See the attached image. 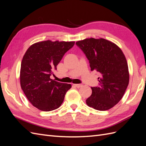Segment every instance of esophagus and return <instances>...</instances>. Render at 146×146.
<instances>
[{
    "mask_svg": "<svg viewBox=\"0 0 146 146\" xmlns=\"http://www.w3.org/2000/svg\"><path fill=\"white\" fill-rule=\"evenodd\" d=\"M74 85L75 87H76L77 88H80V87H82L83 86V85H82V84H74Z\"/></svg>",
    "mask_w": 146,
    "mask_h": 146,
    "instance_id": "34e87169",
    "label": "esophagus"
}]
</instances>
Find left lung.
<instances>
[{"label":"left lung","mask_w":146,"mask_h":146,"mask_svg":"<svg viewBox=\"0 0 146 146\" xmlns=\"http://www.w3.org/2000/svg\"><path fill=\"white\" fill-rule=\"evenodd\" d=\"M76 44L89 60L91 70L100 76L99 86L91 87L92 94L86 104L100 111L111 108L122 98L129 83L124 54L116 44L104 38H86Z\"/></svg>","instance_id":"left-lung-1"}]
</instances>
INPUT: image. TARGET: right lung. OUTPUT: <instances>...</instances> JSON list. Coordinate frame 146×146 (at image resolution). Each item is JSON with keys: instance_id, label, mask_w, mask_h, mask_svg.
Wrapping results in <instances>:
<instances>
[{"instance_id": "right-lung-1", "label": "right lung", "mask_w": 146, "mask_h": 146, "mask_svg": "<svg viewBox=\"0 0 146 146\" xmlns=\"http://www.w3.org/2000/svg\"><path fill=\"white\" fill-rule=\"evenodd\" d=\"M74 44V41L47 40L33 44L25 53L21 66V86L30 102L41 111L59 108L72 86L50 77Z\"/></svg>"}]
</instances>
